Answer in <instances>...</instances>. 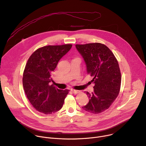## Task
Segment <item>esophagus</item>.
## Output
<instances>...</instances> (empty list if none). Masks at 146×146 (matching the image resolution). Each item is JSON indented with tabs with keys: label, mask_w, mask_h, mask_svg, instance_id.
<instances>
[{
	"label": "esophagus",
	"mask_w": 146,
	"mask_h": 146,
	"mask_svg": "<svg viewBox=\"0 0 146 146\" xmlns=\"http://www.w3.org/2000/svg\"><path fill=\"white\" fill-rule=\"evenodd\" d=\"M71 91L73 94H78V93H79V92H80V91H79V90H76L72 89Z\"/></svg>",
	"instance_id": "obj_1"
}]
</instances>
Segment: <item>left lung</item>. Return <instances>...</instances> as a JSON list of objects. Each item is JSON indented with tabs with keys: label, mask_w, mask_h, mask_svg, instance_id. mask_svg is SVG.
<instances>
[{
	"label": "left lung",
	"mask_w": 146,
	"mask_h": 146,
	"mask_svg": "<svg viewBox=\"0 0 146 146\" xmlns=\"http://www.w3.org/2000/svg\"><path fill=\"white\" fill-rule=\"evenodd\" d=\"M76 48L95 84L91 94L86 92L89 102L82 108L91 113H101L110 108L120 91L121 73L117 60L112 51L101 43L77 44Z\"/></svg>",
	"instance_id": "8db88e82"
}]
</instances>
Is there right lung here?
<instances>
[{"mask_svg":"<svg viewBox=\"0 0 146 146\" xmlns=\"http://www.w3.org/2000/svg\"><path fill=\"white\" fill-rule=\"evenodd\" d=\"M72 44L48 45L36 49L29 58L23 73V85L26 96L38 111L51 114L59 111L69 90H59L49 83L60 59Z\"/></svg>","mask_w":146,"mask_h":146,"instance_id":"add662e5","label":"right lung"}]
</instances>
